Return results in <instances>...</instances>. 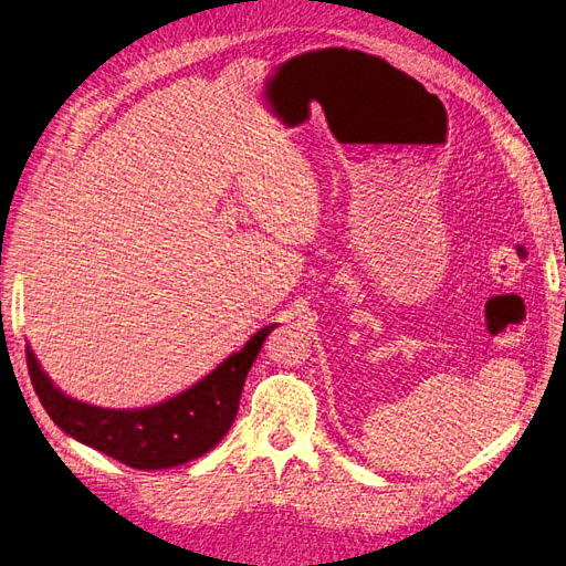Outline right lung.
Wrapping results in <instances>:
<instances>
[{"label":"right lung","mask_w":566,"mask_h":566,"mask_svg":"<svg viewBox=\"0 0 566 566\" xmlns=\"http://www.w3.org/2000/svg\"><path fill=\"white\" fill-rule=\"evenodd\" d=\"M275 326L277 324H270L254 333L240 352L230 354L191 389L139 410H112L81 403L49 380L30 347L25 349V357L39 401L62 431L125 467L158 471L202 457L228 433L238 415L247 373L256 361L268 333L275 331Z\"/></svg>","instance_id":"1"}]
</instances>
